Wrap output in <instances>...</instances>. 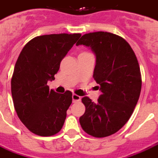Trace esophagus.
<instances>
[{
  "label": "esophagus",
  "instance_id": "obj_1",
  "mask_svg": "<svg viewBox=\"0 0 158 158\" xmlns=\"http://www.w3.org/2000/svg\"><path fill=\"white\" fill-rule=\"evenodd\" d=\"M81 101V96L76 95V94H73V103H76V102H79Z\"/></svg>",
  "mask_w": 158,
  "mask_h": 158
}]
</instances>
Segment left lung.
Returning <instances> with one entry per match:
<instances>
[{"label":"left lung","instance_id":"8db88e82","mask_svg":"<svg viewBox=\"0 0 158 158\" xmlns=\"http://www.w3.org/2000/svg\"><path fill=\"white\" fill-rule=\"evenodd\" d=\"M77 45L90 47L96 57L93 77L101 91L97 102L81 99L85 111L79 118L86 134L104 138L115 134L134 112L142 87L139 62L124 39L112 33H89Z\"/></svg>","mask_w":158,"mask_h":158}]
</instances>
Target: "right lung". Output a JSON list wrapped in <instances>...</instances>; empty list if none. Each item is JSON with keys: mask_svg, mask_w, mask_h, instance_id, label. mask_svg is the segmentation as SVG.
Returning <instances> with one entry per match:
<instances>
[{"mask_svg": "<svg viewBox=\"0 0 158 158\" xmlns=\"http://www.w3.org/2000/svg\"><path fill=\"white\" fill-rule=\"evenodd\" d=\"M81 35L37 36L19 53L11 77L12 99L20 121L35 134L52 136L62 129L73 93L49 90L47 83L54 80L62 60Z\"/></svg>", "mask_w": 158, "mask_h": 158, "instance_id": "add662e5", "label": "right lung"}]
</instances>
